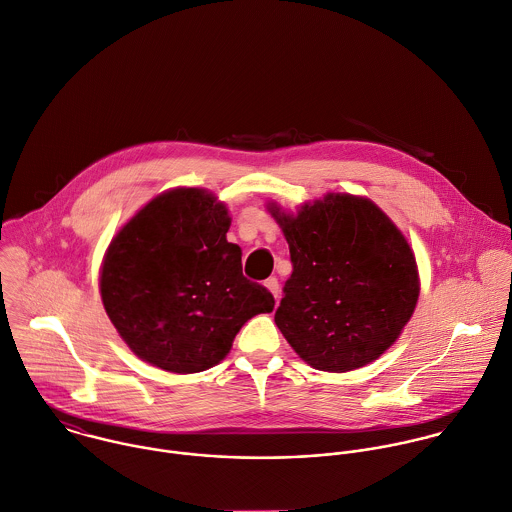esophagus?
Masks as SVG:
<instances>
[{
    "mask_svg": "<svg viewBox=\"0 0 512 512\" xmlns=\"http://www.w3.org/2000/svg\"><path fill=\"white\" fill-rule=\"evenodd\" d=\"M265 287L271 291V295L275 297V301L279 299V293H281V287H279V281L275 279V277H271V279H267L265 281Z\"/></svg>",
    "mask_w": 512,
    "mask_h": 512,
    "instance_id": "esophagus-1",
    "label": "esophagus"
}]
</instances>
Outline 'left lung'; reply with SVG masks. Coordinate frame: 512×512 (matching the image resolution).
Segmentation results:
<instances>
[{
    "label": "left lung",
    "mask_w": 512,
    "mask_h": 512,
    "mask_svg": "<svg viewBox=\"0 0 512 512\" xmlns=\"http://www.w3.org/2000/svg\"><path fill=\"white\" fill-rule=\"evenodd\" d=\"M293 273L275 322L308 366L350 372L380 358L419 297L408 239L368 198L326 194L297 215L269 205Z\"/></svg>",
    "instance_id": "left-lung-1"
}]
</instances>
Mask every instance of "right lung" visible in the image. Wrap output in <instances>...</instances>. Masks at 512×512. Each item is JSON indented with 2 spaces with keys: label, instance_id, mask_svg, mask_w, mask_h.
<instances>
[{
  "label": "right lung",
  "instance_id": "right-lung-1",
  "mask_svg": "<svg viewBox=\"0 0 512 512\" xmlns=\"http://www.w3.org/2000/svg\"><path fill=\"white\" fill-rule=\"evenodd\" d=\"M227 207L200 188H178L144 205L110 241L101 267L104 310L144 362L174 374L219 364L241 326L275 307L243 277L229 243Z\"/></svg>",
  "mask_w": 512,
  "mask_h": 512
}]
</instances>
